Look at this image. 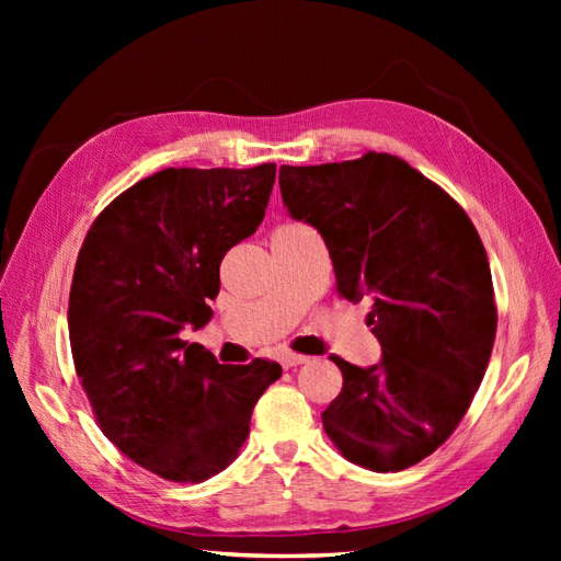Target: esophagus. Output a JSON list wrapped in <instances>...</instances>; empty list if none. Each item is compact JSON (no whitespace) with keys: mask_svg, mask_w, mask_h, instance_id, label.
I'll return each instance as SVG.
<instances>
[{"mask_svg":"<svg viewBox=\"0 0 561 561\" xmlns=\"http://www.w3.org/2000/svg\"><path fill=\"white\" fill-rule=\"evenodd\" d=\"M304 363H309L307 355H299V353H283V355H280V365H283L285 369L304 365Z\"/></svg>","mask_w":561,"mask_h":561,"instance_id":"obj_1","label":"esophagus"}]
</instances>
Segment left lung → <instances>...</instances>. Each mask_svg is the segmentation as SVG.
I'll list each match as a JSON object with an SVG mask.
<instances>
[{
	"label": "left lung",
	"instance_id": "1",
	"mask_svg": "<svg viewBox=\"0 0 561 561\" xmlns=\"http://www.w3.org/2000/svg\"><path fill=\"white\" fill-rule=\"evenodd\" d=\"M287 213L325 241L336 293L375 301L381 360L351 365L322 428L351 463L398 472L433 454L478 393L496 336L491 268L463 208L398 157L280 165Z\"/></svg>",
	"mask_w": 561,
	"mask_h": 561
}]
</instances>
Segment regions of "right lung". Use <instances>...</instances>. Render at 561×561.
I'll list each match as a JSON object with an SVG mask.
<instances>
[{
  "label": "right lung",
  "mask_w": 561,
  "mask_h": 561,
  "mask_svg": "<svg viewBox=\"0 0 561 561\" xmlns=\"http://www.w3.org/2000/svg\"><path fill=\"white\" fill-rule=\"evenodd\" d=\"M276 163L165 168L98 215L79 250L67 325L100 428L130 461L171 482L225 470L250 433L274 360L219 365L180 339L206 328L225 254L257 231Z\"/></svg>",
  "instance_id": "add662e5"
}]
</instances>
